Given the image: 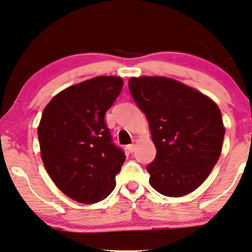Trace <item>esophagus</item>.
<instances>
[{"mask_svg": "<svg viewBox=\"0 0 252 252\" xmlns=\"http://www.w3.org/2000/svg\"><path fill=\"white\" fill-rule=\"evenodd\" d=\"M136 145H137V141H134V143L132 144H129L128 147V150H129V153H134L135 151V149H136Z\"/></svg>", "mask_w": 252, "mask_h": 252, "instance_id": "34e87169", "label": "esophagus"}]
</instances>
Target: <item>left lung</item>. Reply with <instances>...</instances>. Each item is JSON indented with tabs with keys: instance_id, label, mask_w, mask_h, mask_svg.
I'll list each match as a JSON object with an SVG mask.
<instances>
[{
	"instance_id": "obj_1",
	"label": "left lung",
	"mask_w": 252,
	"mask_h": 252,
	"mask_svg": "<svg viewBox=\"0 0 252 252\" xmlns=\"http://www.w3.org/2000/svg\"><path fill=\"white\" fill-rule=\"evenodd\" d=\"M132 98L148 118L156 157L147 170L159 193L181 197L207 180L220 158L222 114L213 99L166 77H132Z\"/></svg>"
}]
</instances>
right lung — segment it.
<instances>
[{
	"label": "right lung",
	"instance_id": "obj_1",
	"mask_svg": "<svg viewBox=\"0 0 252 252\" xmlns=\"http://www.w3.org/2000/svg\"><path fill=\"white\" fill-rule=\"evenodd\" d=\"M123 88L116 76H98L61 92L42 114L37 135L45 170L57 188L80 203L110 195L126 160L104 116Z\"/></svg>",
	"mask_w": 252,
	"mask_h": 252
}]
</instances>
